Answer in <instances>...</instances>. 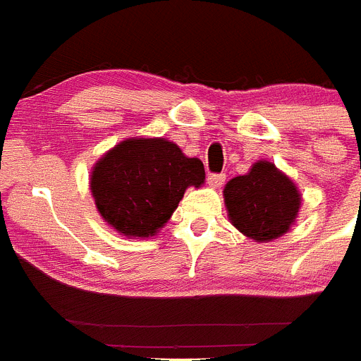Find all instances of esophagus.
<instances>
[{"instance_id":"esophagus-1","label":"esophagus","mask_w":361,"mask_h":361,"mask_svg":"<svg viewBox=\"0 0 361 361\" xmlns=\"http://www.w3.org/2000/svg\"><path fill=\"white\" fill-rule=\"evenodd\" d=\"M226 175L224 173H208V184L213 188H220L224 184Z\"/></svg>"}]
</instances>
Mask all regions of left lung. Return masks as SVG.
<instances>
[{"instance_id": "left-lung-1", "label": "left lung", "mask_w": 361, "mask_h": 361, "mask_svg": "<svg viewBox=\"0 0 361 361\" xmlns=\"http://www.w3.org/2000/svg\"><path fill=\"white\" fill-rule=\"evenodd\" d=\"M224 199L233 226L257 242L283 235L300 208L295 184L266 161L257 162L247 175L231 178Z\"/></svg>"}]
</instances>
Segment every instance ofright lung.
Here are the masks:
<instances>
[{"instance_id":"right-lung-1","label":"right lung","mask_w":361,"mask_h":361,"mask_svg":"<svg viewBox=\"0 0 361 361\" xmlns=\"http://www.w3.org/2000/svg\"><path fill=\"white\" fill-rule=\"evenodd\" d=\"M204 166L164 139H128L99 159L92 195L108 224L126 237H149L168 222L188 186L204 183Z\"/></svg>"}]
</instances>
